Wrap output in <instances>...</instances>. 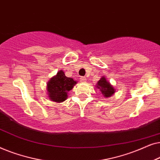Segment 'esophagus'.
<instances>
[{
  "instance_id": "1",
  "label": "esophagus",
  "mask_w": 160,
  "mask_h": 160,
  "mask_svg": "<svg viewBox=\"0 0 160 160\" xmlns=\"http://www.w3.org/2000/svg\"><path fill=\"white\" fill-rule=\"evenodd\" d=\"M80 81L82 82H86V81H87V78H85V77H83V76H82V77L80 78Z\"/></svg>"
}]
</instances>
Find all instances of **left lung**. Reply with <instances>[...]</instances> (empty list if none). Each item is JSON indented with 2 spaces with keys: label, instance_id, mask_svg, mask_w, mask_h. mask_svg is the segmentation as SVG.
Segmentation results:
<instances>
[{
  "label": "left lung",
  "instance_id": "1",
  "mask_svg": "<svg viewBox=\"0 0 160 160\" xmlns=\"http://www.w3.org/2000/svg\"><path fill=\"white\" fill-rule=\"evenodd\" d=\"M96 87L100 89L102 95H104L105 98H109L113 95L115 92V89L109 83L105 76H102V78L98 81Z\"/></svg>",
  "mask_w": 160,
  "mask_h": 160
}]
</instances>
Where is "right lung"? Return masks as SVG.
<instances>
[{"mask_svg":"<svg viewBox=\"0 0 160 160\" xmlns=\"http://www.w3.org/2000/svg\"><path fill=\"white\" fill-rule=\"evenodd\" d=\"M76 81L72 78L66 77L62 71H60L47 83L48 97L52 101L63 102L68 98V93L73 89Z\"/></svg>","mask_w":160,"mask_h":160,"instance_id":"add662e5","label":"right lung"}]
</instances>
